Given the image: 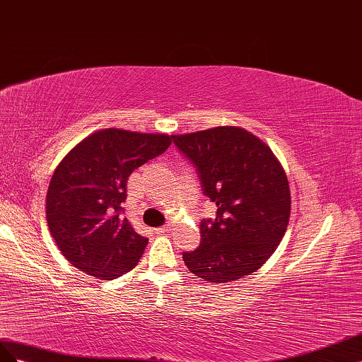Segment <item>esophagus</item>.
Returning <instances> with one entry per match:
<instances>
[{"mask_svg": "<svg viewBox=\"0 0 362 362\" xmlns=\"http://www.w3.org/2000/svg\"><path fill=\"white\" fill-rule=\"evenodd\" d=\"M168 230H170V227H168V226H162V227H158V229H156V233H158V235H167V233H168Z\"/></svg>", "mask_w": 362, "mask_h": 362, "instance_id": "1", "label": "esophagus"}]
</instances>
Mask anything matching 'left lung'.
Segmentation results:
<instances>
[{
	"mask_svg": "<svg viewBox=\"0 0 362 362\" xmlns=\"http://www.w3.org/2000/svg\"><path fill=\"white\" fill-rule=\"evenodd\" d=\"M173 141L216 204L215 220L200 224L197 250L183 253L185 265L212 284L259 270L290 221L291 192L282 163L264 141L236 126L173 135Z\"/></svg>",
	"mask_w": 362,
	"mask_h": 362,
	"instance_id": "8db88e82",
	"label": "left lung"
}]
</instances>
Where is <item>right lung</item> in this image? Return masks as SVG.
Listing matches in <instances>:
<instances>
[{
  "instance_id": "right-lung-1",
  "label": "right lung",
  "mask_w": 362,
  "mask_h": 362,
  "mask_svg": "<svg viewBox=\"0 0 362 362\" xmlns=\"http://www.w3.org/2000/svg\"><path fill=\"white\" fill-rule=\"evenodd\" d=\"M173 135L117 127L81 139L59 162L47 192V223L77 270L103 281L129 273L148 240L121 216L129 175L170 147Z\"/></svg>"
}]
</instances>
